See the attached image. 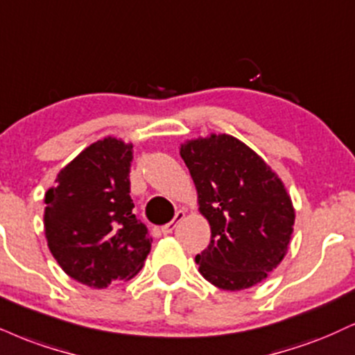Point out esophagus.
I'll return each instance as SVG.
<instances>
[{"instance_id": "34e87169", "label": "esophagus", "mask_w": 355, "mask_h": 355, "mask_svg": "<svg viewBox=\"0 0 355 355\" xmlns=\"http://www.w3.org/2000/svg\"><path fill=\"white\" fill-rule=\"evenodd\" d=\"M183 218H185V211L180 210V211L175 213L173 220L170 221V223H166V225L162 226V233H164V234H170V233H172L173 230H175V226H177L178 221H182Z\"/></svg>"}]
</instances>
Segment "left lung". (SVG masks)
<instances>
[{
  "label": "left lung",
  "instance_id": "1",
  "mask_svg": "<svg viewBox=\"0 0 355 355\" xmlns=\"http://www.w3.org/2000/svg\"><path fill=\"white\" fill-rule=\"evenodd\" d=\"M180 155L211 228L210 245L195 258L198 271L226 291L261 283L283 261L291 241L294 208L283 182L232 135L189 140Z\"/></svg>",
  "mask_w": 355,
  "mask_h": 355
}]
</instances>
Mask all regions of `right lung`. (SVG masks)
Wrapping results in <instances>:
<instances>
[{"label": "right lung", "mask_w": 355, "mask_h": 355, "mask_svg": "<svg viewBox=\"0 0 355 355\" xmlns=\"http://www.w3.org/2000/svg\"><path fill=\"white\" fill-rule=\"evenodd\" d=\"M132 144L97 140L67 164L44 195V232L66 275L107 288L142 270L150 253L147 226L130 198Z\"/></svg>", "instance_id": "right-lung-1"}]
</instances>
